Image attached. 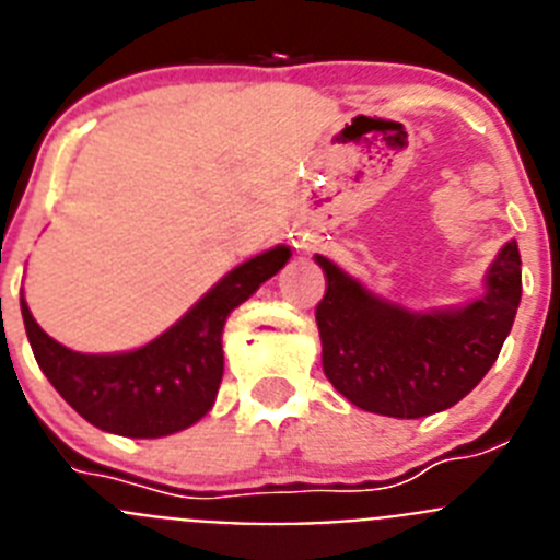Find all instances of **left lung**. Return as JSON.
Wrapping results in <instances>:
<instances>
[{
  "mask_svg": "<svg viewBox=\"0 0 560 560\" xmlns=\"http://www.w3.org/2000/svg\"><path fill=\"white\" fill-rule=\"evenodd\" d=\"M316 305L323 368L350 404L389 418H423L454 407L491 370L522 300L516 241L488 269V294L459 311L409 314L361 289L328 257Z\"/></svg>",
  "mask_w": 560,
  "mask_h": 560,
  "instance_id": "left-lung-1",
  "label": "left lung"
}]
</instances>
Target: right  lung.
Here are the masks:
<instances>
[{
	"label": "right lung",
	"instance_id": "right-lung-1",
	"mask_svg": "<svg viewBox=\"0 0 560 560\" xmlns=\"http://www.w3.org/2000/svg\"><path fill=\"white\" fill-rule=\"evenodd\" d=\"M285 246L252 257L207 291L171 330L131 353L86 355L44 334L22 300L38 368L92 427L122 438H165L210 412L224 375L221 334L232 308L283 269Z\"/></svg>",
	"mask_w": 560,
	"mask_h": 560
}]
</instances>
